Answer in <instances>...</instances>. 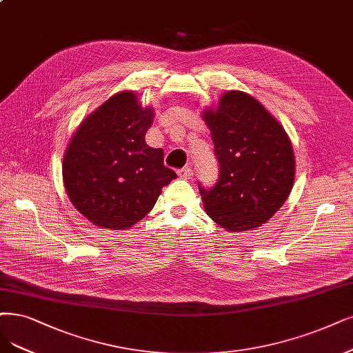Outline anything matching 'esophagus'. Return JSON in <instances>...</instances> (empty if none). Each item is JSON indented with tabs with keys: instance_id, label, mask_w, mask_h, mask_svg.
<instances>
[{
	"instance_id": "1",
	"label": "esophagus",
	"mask_w": 353,
	"mask_h": 353,
	"mask_svg": "<svg viewBox=\"0 0 353 353\" xmlns=\"http://www.w3.org/2000/svg\"><path fill=\"white\" fill-rule=\"evenodd\" d=\"M179 176L181 177V179H192L193 177V170H192V167H185V168H181V170H179Z\"/></svg>"
}]
</instances>
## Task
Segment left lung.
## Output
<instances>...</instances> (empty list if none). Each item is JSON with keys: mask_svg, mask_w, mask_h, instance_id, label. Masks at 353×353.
<instances>
[{"mask_svg": "<svg viewBox=\"0 0 353 353\" xmlns=\"http://www.w3.org/2000/svg\"><path fill=\"white\" fill-rule=\"evenodd\" d=\"M219 176L199 183L205 211L227 231L265 224L290 196L295 159L285 129L254 97L228 91L215 110H205Z\"/></svg>", "mask_w": 353, "mask_h": 353, "instance_id": "1", "label": "left lung"}]
</instances>
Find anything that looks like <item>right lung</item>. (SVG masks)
I'll return each mask as SVG.
<instances>
[{"mask_svg":"<svg viewBox=\"0 0 353 353\" xmlns=\"http://www.w3.org/2000/svg\"><path fill=\"white\" fill-rule=\"evenodd\" d=\"M152 117V109H142L132 91H122L74 134L63 157V183L72 205L94 225H134L177 177L164 165V151L147 145Z\"/></svg>","mask_w":353,"mask_h":353,"instance_id":"right-lung-1","label":"right lung"}]
</instances>
